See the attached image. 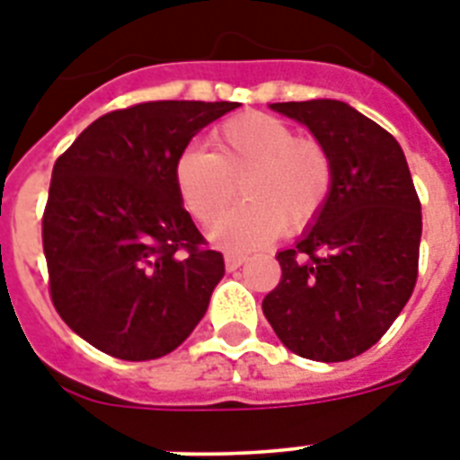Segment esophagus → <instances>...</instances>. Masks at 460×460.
Masks as SVG:
<instances>
[{
  "label": "esophagus",
  "mask_w": 460,
  "mask_h": 460,
  "mask_svg": "<svg viewBox=\"0 0 460 460\" xmlns=\"http://www.w3.org/2000/svg\"><path fill=\"white\" fill-rule=\"evenodd\" d=\"M245 255H238V252H226V255H224V265H226V270H229V272H236L238 267L243 265L245 262Z\"/></svg>",
  "instance_id": "esophagus-1"
}]
</instances>
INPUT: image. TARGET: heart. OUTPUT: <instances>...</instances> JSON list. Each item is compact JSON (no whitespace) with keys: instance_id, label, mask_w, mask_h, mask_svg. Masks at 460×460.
Wrapping results in <instances>:
<instances>
[{"instance_id":"obj_1","label":"heart","mask_w":460,"mask_h":460,"mask_svg":"<svg viewBox=\"0 0 460 460\" xmlns=\"http://www.w3.org/2000/svg\"><path fill=\"white\" fill-rule=\"evenodd\" d=\"M209 153L188 147L173 164V183L195 222L212 226L238 188L243 200L212 231L215 243L248 251L281 229L303 231L327 208L334 159L327 146L298 136L288 121L265 111L226 119L209 133Z\"/></svg>"}]
</instances>
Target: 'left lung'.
<instances>
[{"mask_svg":"<svg viewBox=\"0 0 460 460\" xmlns=\"http://www.w3.org/2000/svg\"><path fill=\"white\" fill-rule=\"evenodd\" d=\"M334 159L327 208L277 255L281 279L262 313L288 350L341 363L386 334L413 294L422 212L392 133L339 100L274 102Z\"/></svg>","mask_w":460,"mask_h":460,"instance_id":"8db88e82","label":"left lung"}]
</instances>
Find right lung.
Segmentation results:
<instances>
[{
  "mask_svg": "<svg viewBox=\"0 0 460 460\" xmlns=\"http://www.w3.org/2000/svg\"><path fill=\"white\" fill-rule=\"evenodd\" d=\"M236 102H140L104 114L59 155L42 215L49 296L102 353L153 360L186 341L224 277L173 183L195 133Z\"/></svg>",
  "mask_w": 460,
  "mask_h": 460,
  "instance_id": "1",
  "label": "right lung"
}]
</instances>
